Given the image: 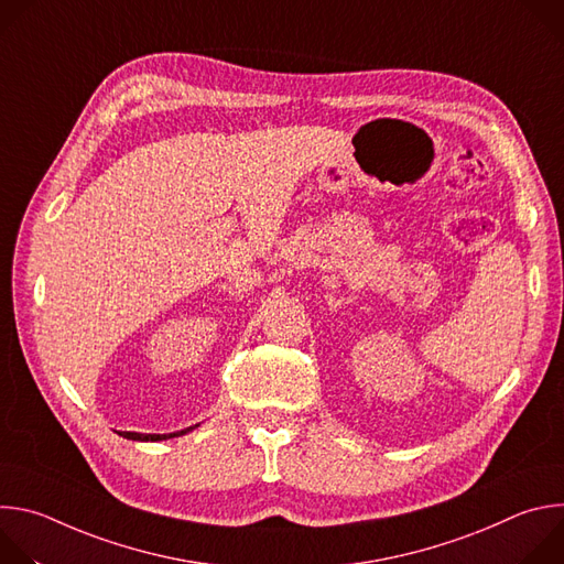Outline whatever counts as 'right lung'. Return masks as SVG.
Segmentation results:
<instances>
[{
    "mask_svg": "<svg viewBox=\"0 0 564 564\" xmlns=\"http://www.w3.org/2000/svg\"><path fill=\"white\" fill-rule=\"evenodd\" d=\"M192 429H185L181 433H170V435H142V433H122V437L127 440H140V442H158V440H167V437H176V435H185Z\"/></svg>",
    "mask_w": 564,
    "mask_h": 564,
    "instance_id": "1",
    "label": "right lung"
}]
</instances>
